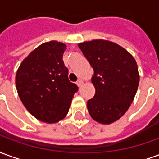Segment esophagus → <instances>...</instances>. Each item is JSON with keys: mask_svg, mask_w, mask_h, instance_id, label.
Masks as SVG:
<instances>
[{"mask_svg": "<svg viewBox=\"0 0 159 159\" xmlns=\"http://www.w3.org/2000/svg\"><path fill=\"white\" fill-rule=\"evenodd\" d=\"M83 80L79 79V80H78V81H77V82H76V85H77V86H78V87H81V86H82V85H83Z\"/></svg>", "mask_w": 159, "mask_h": 159, "instance_id": "obj_1", "label": "esophagus"}]
</instances>
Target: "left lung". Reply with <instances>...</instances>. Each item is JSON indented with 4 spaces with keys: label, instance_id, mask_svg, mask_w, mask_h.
Here are the masks:
<instances>
[{
    "label": "left lung",
    "instance_id": "left-lung-1",
    "mask_svg": "<svg viewBox=\"0 0 159 159\" xmlns=\"http://www.w3.org/2000/svg\"><path fill=\"white\" fill-rule=\"evenodd\" d=\"M94 74L91 82L95 88L87 107L94 121L110 124L123 117L133 102L140 75L133 55L111 41L95 39L78 44Z\"/></svg>",
    "mask_w": 159,
    "mask_h": 159
}]
</instances>
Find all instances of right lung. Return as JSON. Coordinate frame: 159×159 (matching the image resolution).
<instances>
[{
	"label": "right lung",
	"mask_w": 159,
	"mask_h": 159,
	"mask_svg": "<svg viewBox=\"0 0 159 159\" xmlns=\"http://www.w3.org/2000/svg\"><path fill=\"white\" fill-rule=\"evenodd\" d=\"M66 49L63 42H44L30 52L16 73V89L23 105L44 123H55L65 118L78 90L70 82L63 62Z\"/></svg>",
	"instance_id": "1"
}]
</instances>
